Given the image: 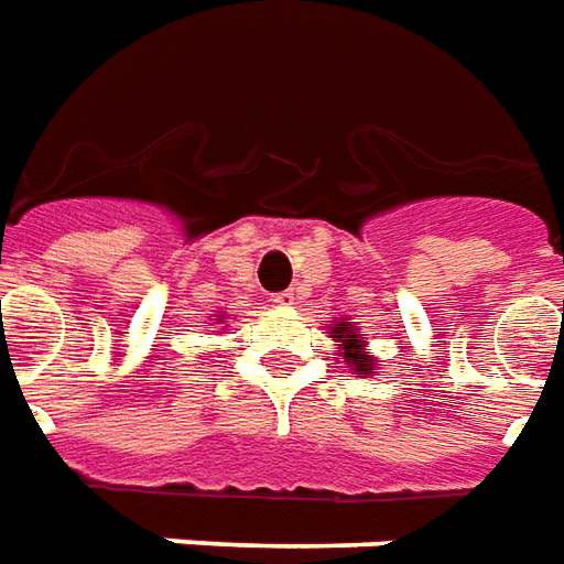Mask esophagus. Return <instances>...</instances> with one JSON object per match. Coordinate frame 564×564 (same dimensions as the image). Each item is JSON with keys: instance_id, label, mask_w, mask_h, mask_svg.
Returning <instances> with one entry per match:
<instances>
[{"instance_id": "esophagus-1", "label": "esophagus", "mask_w": 564, "mask_h": 564, "mask_svg": "<svg viewBox=\"0 0 564 564\" xmlns=\"http://www.w3.org/2000/svg\"><path fill=\"white\" fill-rule=\"evenodd\" d=\"M273 304L275 306H291V304H294V291H279V294H275V297H273Z\"/></svg>"}]
</instances>
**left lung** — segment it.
<instances>
[{"mask_svg": "<svg viewBox=\"0 0 564 564\" xmlns=\"http://www.w3.org/2000/svg\"><path fill=\"white\" fill-rule=\"evenodd\" d=\"M332 337L337 340V349L344 352V359L352 365V371L356 375H371L375 371V359L371 356H365L362 347L365 340H359V332L349 325V322H337L332 328Z\"/></svg>", "mask_w": 564, "mask_h": 564, "instance_id": "8db88e82", "label": "left lung"}]
</instances>
